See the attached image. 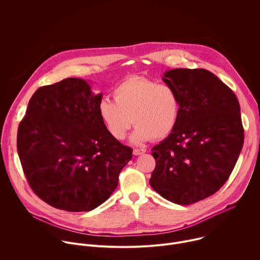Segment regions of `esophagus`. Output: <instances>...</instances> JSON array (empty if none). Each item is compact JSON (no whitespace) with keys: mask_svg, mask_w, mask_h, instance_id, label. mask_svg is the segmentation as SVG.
<instances>
[{"mask_svg":"<svg viewBox=\"0 0 260 260\" xmlns=\"http://www.w3.org/2000/svg\"><path fill=\"white\" fill-rule=\"evenodd\" d=\"M145 151H146V150H144V149H134L133 153H134V155L138 156V155H142V154H144V153H145Z\"/></svg>","mask_w":260,"mask_h":260,"instance_id":"obj_1","label":"esophagus"}]
</instances>
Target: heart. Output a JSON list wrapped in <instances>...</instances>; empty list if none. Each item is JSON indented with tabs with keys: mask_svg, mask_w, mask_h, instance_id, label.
I'll list each match as a JSON object with an SVG mask.
<instances>
[{
	"mask_svg": "<svg viewBox=\"0 0 260 260\" xmlns=\"http://www.w3.org/2000/svg\"><path fill=\"white\" fill-rule=\"evenodd\" d=\"M113 99L114 102L102 99L98 113L106 131L115 140L125 139L133 121L137 126L133 135L135 144L151 138L164 139L178 123L180 99L169 85L135 76L114 88Z\"/></svg>",
	"mask_w": 260,
	"mask_h": 260,
	"instance_id": "heart-1",
	"label": "heart"
}]
</instances>
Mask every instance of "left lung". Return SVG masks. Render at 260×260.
<instances>
[{"label":"left lung","instance_id":"obj_1","mask_svg":"<svg viewBox=\"0 0 260 260\" xmlns=\"http://www.w3.org/2000/svg\"><path fill=\"white\" fill-rule=\"evenodd\" d=\"M162 81L180 99L174 131L152 148L149 183L164 199L191 205L214 194L231 176L244 143L239 101L205 69H174Z\"/></svg>","mask_w":260,"mask_h":260}]
</instances>
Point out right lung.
<instances>
[{"label": "right lung", "instance_id": "add662e5", "mask_svg": "<svg viewBox=\"0 0 260 260\" xmlns=\"http://www.w3.org/2000/svg\"><path fill=\"white\" fill-rule=\"evenodd\" d=\"M90 81L67 78L30 98L17 132V152L32 191L48 205L87 212L118 185L132 148L110 136L98 105L103 93Z\"/></svg>", "mask_w": 260, "mask_h": 260}]
</instances>
